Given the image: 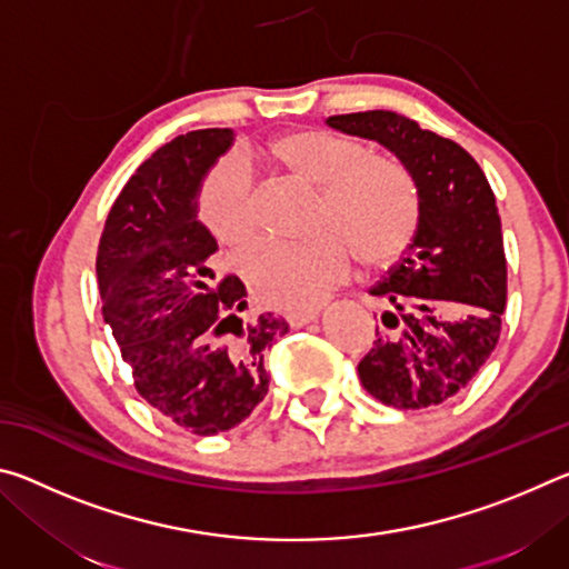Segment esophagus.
<instances>
[{
  "label": "esophagus",
  "instance_id": "1",
  "mask_svg": "<svg viewBox=\"0 0 569 569\" xmlns=\"http://www.w3.org/2000/svg\"><path fill=\"white\" fill-rule=\"evenodd\" d=\"M319 313H321V306L303 308V311H293V313H288V323H291L293 329H301V326H306V323H311V321L319 319Z\"/></svg>",
  "mask_w": 569,
  "mask_h": 569
}]
</instances>
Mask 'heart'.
<instances>
[{"mask_svg":"<svg viewBox=\"0 0 569 569\" xmlns=\"http://www.w3.org/2000/svg\"><path fill=\"white\" fill-rule=\"evenodd\" d=\"M268 156L321 188L319 220L336 228L306 240L263 238L246 250L240 268L268 303L311 306L349 273L353 248L361 261L381 263L409 243L419 203L401 162L366 156L359 140L319 128L278 134ZM198 216L223 246H240L253 236V198L236 162H220L200 182Z\"/></svg>","mask_w":569,"mask_h":569,"instance_id":"heart-1","label":"heart"}]
</instances>
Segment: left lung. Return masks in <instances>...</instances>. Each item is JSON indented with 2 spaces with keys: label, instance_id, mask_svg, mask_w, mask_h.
Segmentation results:
<instances>
[{
  "label": "left lung",
  "instance_id": "obj_1",
  "mask_svg": "<svg viewBox=\"0 0 569 569\" xmlns=\"http://www.w3.org/2000/svg\"><path fill=\"white\" fill-rule=\"evenodd\" d=\"M326 124L387 148L419 200L409 248L371 288L391 308L359 379L387 407H437L477 377L502 331L507 261L495 192L465 148L399 112L331 114Z\"/></svg>",
  "mask_w": 569,
  "mask_h": 569
}]
</instances>
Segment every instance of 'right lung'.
<instances>
[{
	"instance_id": "add662e5",
	"label": "right lung",
	"mask_w": 569,
	"mask_h": 569,
	"mask_svg": "<svg viewBox=\"0 0 569 569\" xmlns=\"http://www.w3.org/2000/svg\"><path fill=\"white\" fill-rule=\"evenodd\" d=\"M230 128L192 130L134 170L98 250L104 323L134 389L162 419L198 437L238 427L268 393L263 349L288 323L240 319L246 286L216 281L218 240L198 220L200 182L233 146Z\"/></svg>"
}]
</instances>
